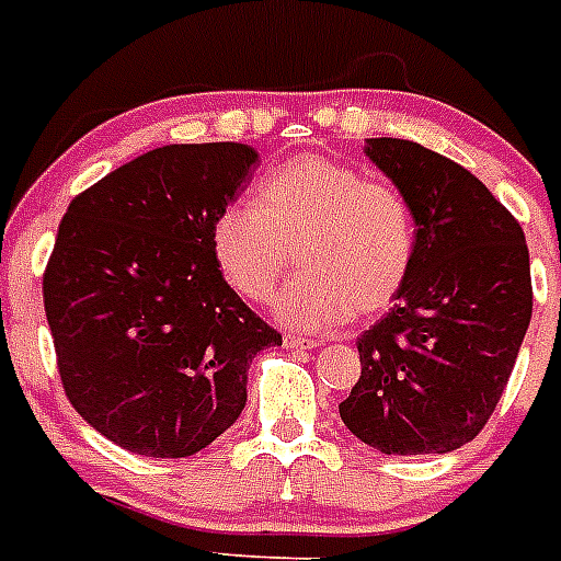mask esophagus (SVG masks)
I'll return each mask as SVG.
<instances>
[{"instance_id":"obj_1","label":"esophagus","mask_w":561,"mask_h":561,"mask_svg":"<svg viewBox=\"0 0 561 561\" xmlns=\"http://www.w3.org/2000/svg\"><path fill=\"white\" fill-rule=\"evenodd\" d=\"M317 340H305V336H296V334H288L285 336V348H290V352H311V348H317Z\"/></svg>"}]
</instances>
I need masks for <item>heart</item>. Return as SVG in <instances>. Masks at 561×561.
Here are the masks:
<instances>
[{
	"label": "heart",
	"instance_id": "obj_1",
	"mask_svg": "<svg viewBox=\"0 0 561 561\" xmlns=\"http://www.w3.org/2000/svg\"><path fill=\"white\" fill-rule=\"evenodd\" d=\"M209 244L218 273L248 302L271 299L296 248L302 273L273 313L294 331H325L391 305L409 279L414 225L391 184L325 154H299L259 184L256 207L227 204Z\"/></svg>",
	"mask_w": 561,
	"mask_h": 561
}]
</instances>
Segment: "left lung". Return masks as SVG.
Here are the masks:
<instances>
[{
	"label": "left lung",
	"mask_w": 561,
	"mask_h": 561,
	"mask_svg": "<svg viewBox=\"0 0 561 561\" xmlns=\"http://www.w3.org/2000/svg\"><path fill=\"white\" fill-rule=\"evenodd\" d=\"M363 152L407 198L414 256L391 311L359 334L340 417L383 455L453 453L490 421L530 325L525 233L461 163L400 138Z\"/></svg>",
	"instance_id": "1"
}]
</instances>
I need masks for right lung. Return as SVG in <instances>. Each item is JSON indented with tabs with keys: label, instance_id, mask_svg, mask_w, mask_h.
Returning a JSON list of instances; mask_svg holds the SVG:
<instances>
[{
	"label": "right lung",
	"instance_id": "add662e5",
	"mask_svg": "<svg viewBox=\"0 0 561 561\" xmlns=\"http://www.w3.org/2000/svg\"><path fill=\"white\" fill-rule=\"evenodd\" d=\"M248 144H170L68 204L45 317L77 414L147 458H186L239 421L248 371L282 336L213 259V221L248 190Z\"/></svg>",
	"mask_w": 561,
	"mask_h": 561
}]
</instances>
